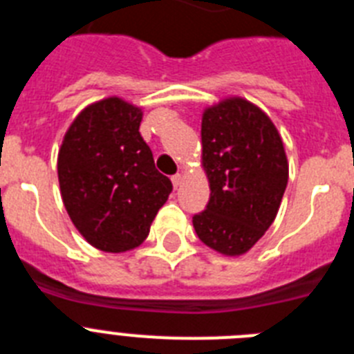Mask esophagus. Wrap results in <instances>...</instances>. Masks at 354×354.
<instances>
[{"label":"esophagus","instance_id":"esophagus-1","mask_svg":"<svg viewBox=\"0 0 354 354\" xmlns=\"http://www.w3.org/2000/svg\"><path fill=\"white\" fill-rule=\"evenodd\" d=\"M171 184H174V187H175V189H177V187H179L180 184H183V175L175 174L174 177H171Z\"/></svg>","mask_w":354,"mask_h":354}]
</instances>
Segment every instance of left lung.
<instances>
[{"label": "left lung", "mask_w": 354, "mask_h": 354, "mask_svg": "<svg viewBox=\"0 0 354 354\" xmlns=\"http://www.w3.org/2000/svg\"><path fill=\"white\" fill-rule=\"evenodd\" d=\"M202 162L211 196L193 216L196 236L223 255L248 252L273 223L289 179L277 127L252 102L227 99L205 109Z\"/></svg>", "instance_id": "1"}]
</instances>
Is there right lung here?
Returning <instances> with one entry per match:
<instances>
[{"mask_svg":"<svg viewBox=\"0 0 354 354\" xmlns=\"http://www.w3.org/2000/svg\"><path fill=\"white\" fill-rule=\"evenodd\" d=\"M142 109L118 97L84 108L58 152V180L72 223L90 245L120 253L140 246L171 193L140 134Z\"/></svg>","mask_w":354,"mask_h":354,"instance_id":"obj_1","label":"right lung"}]
</instances>
